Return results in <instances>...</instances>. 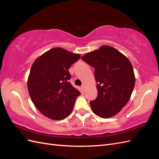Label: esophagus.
Listing matches in <instances>:
<instances>
[{"mask_svg":"<svg viewBox=\"0 0 159 159\" xmlns=\"http://www.w3.org/2000/svg\"><path fill=\"white\" fill-rule=\"evenodd\" d=\"M81 89H82V90H83V91H84V89H85V85H84V84H83L81 86Z\"/></svg>","mask_w":159,"mask_h":159,"instance_id":"esophagus-1","label":"esophagus"}]
</instances>
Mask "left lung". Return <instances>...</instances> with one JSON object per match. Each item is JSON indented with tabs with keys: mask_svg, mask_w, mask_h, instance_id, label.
<instances>
[{
	"mask_svg": "<svg viewBox=\"0 0 159 159\" xmlns=\"http://www.w3.org/2000/svg\"><path fill=\"white\" fill-rule=\"evenodd\" d=\"M95 68L98 97L90 102L93 113L102 118L118 113L131 98L135 84L133 66L114 48L103 46L81 57Z\"/></svg>",
	"mask_w": 159,
	"mask_h": 159,
	"instance_id": "1",
	"label": "left lung"
}]
</instances>
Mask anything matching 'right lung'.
<instances>
[{
	"mask_svg": "<svg viewBox=\"0 0 159 159\" xmlns=\"http://www.w3.org/2000/svg\"><path fill=\"white\" fill-rule=\"evenodd\" d=\"M80 58L78 54L54 48L33 63L28 90L32 102L44 116L61 120L71 113L81 93L69 82L71 75L68 69Z\"/></svg>",
	"mask_w": 159,
	"mask_h": 159,
	"instance_id": "add662e5",
	"label": "right lung"
}]
</instances>
